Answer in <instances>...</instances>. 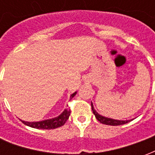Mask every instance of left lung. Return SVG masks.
Segmentation results:
<instances>
[{"label":"left lung","instance_id":"1","mask_svg":"<svg viewBox=\"0 0 155 155\" xmlns=\"http://www.w3.org/2000/svg\"><path fill=\"white\" fill-rule=\"evenodd\" d=\"M91 108H92V111L94 113V116L97 119L98 121H100L101 124H108V125H120V124H124L128 123L130 120H117L114 119H110V118H107V117L102 116L101 114H99L94 110L93 104L91 103Z\"/></svg>","mask_w":155,"mask_h":155}]
</instances>
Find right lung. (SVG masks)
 I'll list each match as a JSON object with an SVG mask.
<instances>
[{"mask_svg": "<svg viewBox=\"0 0 155 155\" xmlns=\"http://www.w3.org/2000/svg\"><path fill=\"white\" fill-rule=\"evenodd\" d=\"M75 94H76V92H74V93L71 94V99L74 97ZM70 114H71V110L65 109L59 116L53 118V119L42 120V121H39V122H27V121H24V120H21V122L25 125L35 128V129L53 130V129H56V128H59V127L64 125V123L69 119Z\"/></svg>", "mask_w": 155, "mask_h": 155, "instance_id": "1", "label": "right lung"}]
</instances>
